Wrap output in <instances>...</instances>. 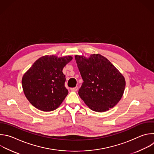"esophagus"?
<instances>
[{
    "mask_svg": "<svg viewBox=\"0 0 154 154\" xmlns=\"http://www.w3.org/2000/svg\"><path fill=\"white\" fill-rule=\"evenodd\" d=\"M78 89H79L78 86H75V87H74V88H71V90L72 91H77L78 90Z\"/></svg>",
    "mask_w": 154,
    "mask_h": 154,
    "instance_id": "esophagus-1",
    "label": "esophagus"
}]
</instances>
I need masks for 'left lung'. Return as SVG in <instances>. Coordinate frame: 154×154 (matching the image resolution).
Returning a JSON list of instances; mask_svg holds the SVG:
<instances>
[{
    "mask_svg": "<svg viewBox=\"0 0 154 154\" xmlns=\"http://www.w3.org/2000/svg\"><path fill=\"white\" fill-rule=\"evenodd\" d=\"M83 82L79 95L92 111L105 112L122 98L126 82L123 75L105 57L92 54L89 58L75 56Z\"/></svg>",
    "mask_w": 154,
    "mask_h": 154,
    "instance_id": "left-lung-1",
    "label": "left lung"
}]
</instances>
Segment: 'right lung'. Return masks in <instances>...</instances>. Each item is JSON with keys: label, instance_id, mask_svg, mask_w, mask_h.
I'll return each instance as SVG.
<instances>
[{"label": "right lung", "instance_id": "1", "mask_svg": "<svg viewBox=\"0 0 154 154\" xmlns=\"http://www.w3.org/2000/svg\"><path fill=\"white\" fill-rule=\"evenodd\" d=\"M71 56H45L37 60L25 73L22 84L30 103L42 111L56 109L68 94L62 70Z\"/></svg>", "mask_w": 154, "mask_h": 154}]
</instances>
